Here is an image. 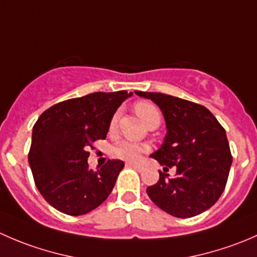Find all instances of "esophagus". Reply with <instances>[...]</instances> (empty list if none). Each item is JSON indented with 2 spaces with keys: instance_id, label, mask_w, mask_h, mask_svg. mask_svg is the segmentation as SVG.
Masks as SVG:
<instances>
[{
  "instance_id": "1",
  "label": "esophagus",
  "mask_w": 257,
  "mask_h": 257,
  "mask_svg": "<svg viewBox=\"0 0 257 257\" xmlns=\"http://www.w3.org/2000/svg\"><path fill=\"white\" fill-rule=\"evenodd\" d=\"M126 167L134 168V169L138 170V172H142V167L139 164H137V163H126Z\"/></svg>"
}]
</instances>
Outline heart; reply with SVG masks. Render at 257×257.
<instances>
[{"instance_id": "1", "label": "heart", "mask_w": 257, "mask_h": 257, "mask_svg": "<svg viewBox=\"0 0 257 257\" xmlns=\"http://www.w3.org/2000/svg\"><path fill=\"white\" fill-rule=\"evenodd\" d=\"M134 109H136L137 114L141 116V119L147 125H149L152 121H159L160 123V112L153 103L142 100V102L137 103ZM118 118L119 113H114L109 123L110 131H113L115 128L116 123H118ZM143 152H145L144 145L134 143V142H121L120 144H118L114 148V154L118 158H121V159L125 160L137 159Z\"/></svg>"}]
</instances>
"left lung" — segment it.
<instances>
[{"label":"left lung","instance_id":"obj_1","mask_svg":"<svg viewBox=\"0 0 257 257\" xmlns=\"http://www.w3.org/2000/svg\"><path fill=\"white\" fill-rule=\"evenodd\" d=\"M136 94L152 99L162 109L168 133L152 157L177 175L159 173L157 184L148 186L153 203L173 216L193 217L219 200L226 186L232 155L226 133L208 108L163 93Z\"/></svg>","mask_w":257,"mask_h":257}]
</instances>
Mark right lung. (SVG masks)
I'll return each mask as SVG.
<instances>
[{
	"instance_id": "obj_1",
	"label": "right lung",
	"mask_w": 257,
	"mask_h": 257,
	"mask_svg": "<svg viewBox=\"0 0 257 257\" xmlns=\"http://www.w3.org/2000/svg\"><path fill=\"white\" fill-rule=\"evenodd\" d=\"M131 95L126 90L90 93L57 103L41 114L33 125L28 163L49 205L79 216L109 196L124 163L109 159L94 172L88 167V149L107 138L113 114Z\"/></svg>"
}]
</instances>
